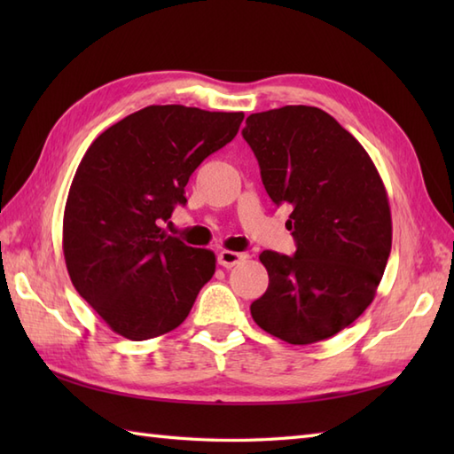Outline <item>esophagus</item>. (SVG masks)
Listing matches in <instances>:
<instances>
[{
  "mask_svg": "<svg viewBox=\"0 0 454 454\" xmlns=\"http://www.w3.org/2000/svg\"><path fill=\"white\" fill-rule=\"evenodd\" d=\"M244 259H246V255H244V254L228 252V249H222V252L218 254V263H220L222 267H226V269L238 265L239 262H244Z\"/></svg>",
  "mask_w": 454,
  "mask_h": 454,
  "instance_id": "34e87169",
  "label": "esophagus"
}]
</instances>
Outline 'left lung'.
Instances as JSON below:
<instances>
[{
	"mask_svg": "<svg viewBox=\"0 0 454 454\" xmlns=\"http://www.w3.org/2000/svg\"><path fill=\"white\" fill-rule=\"evenodd\" d=\"M267 195L286 205L293 257L263 252L269 286L255 324L291 345L327 340L372 302L392 247L387 189L369 153L332 114L306 105L254 113L242 130Z\"/></svg>",
	"mask_w": 454,
	"mask_h": 454,
	"instance_id": "obj_1",
	"label": "left lung"
}]
</instances>
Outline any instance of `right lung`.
Segmentation results:
<instances>
[{
  "label": "right lung",
  "instance_id": "right-lung-1",
  "mask_svg": "<svg viewBox=\"0 0 454 454\" xmlns=\"http://www.w3.org/2000/svg\"><path fill=\"white\" fill-rule=\"evenodd\" d=\"M244 113L150 105L93 140L64 208L62 247L75 291L132 341L176 330L216 269L210 249L160 224L185 205L202 160L238 134Z\"/></svg>",
  "mask_w": 454,
  "mask_h": 454
}]
</instances>
